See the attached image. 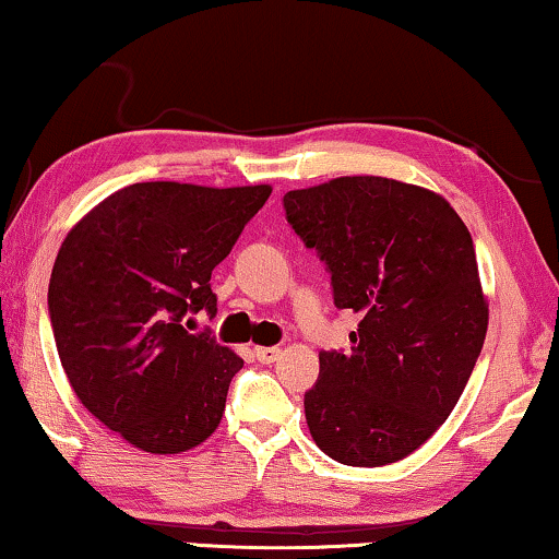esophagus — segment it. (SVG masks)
I'll use <instances>...</instances> for the list:
<instances>
[{"mask_svg": "<svg viewBox=\"0 0 559 559\" xmlns=\"http://www.w3.org/2000/svg\"><path fill=\"white\" fill-rule=\"evenodd\" d=\"M281 356L278 346H255V359L261 364H273Z\"/></svg>", "mask_w": 559, "mask_h": 559, "instance_id": "34e87169", "label": "esophagus"}]
</instances>
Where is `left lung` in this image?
Instances as JSON below:
<instances>
[{"mask_svg":"<svg viewBox=\"0 0 559 559\" xmlns=\"http://www.w3.org/2000/svg\"><path fill=\"white\" fill-rule=\"evenodd\" d=\"M283 207L326 263L333 304L361 313L352 354H319L311 437L348 466L404 460L452 414L485 344L469 230L441 195L377 175L288 190Z\"/></svg>","mask_w":559,"mask_h":559,"instance_id":"8db88e82","label":"left lung"}]
</instances>
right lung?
I'll use <instances>...</instances> for the list:
<instances>
[{
  "mask_svg": "<svg viewBox=\"0 0 559 559\" xmlns=\"http://www.w3.org/2000/svg\"><path fill=\"white\" fill-rule=\"evenodd\" d=\"M271 186L135 182L67 233L49 278L57 354L82 406L150 454L218 429L243 359L186 316H215L211 273Z\"/></svg>",
  "mask_w": 559,
  "mask_h": 559,
  "instance_id": "1",
  "label": "right lung"
}]
</instances>
